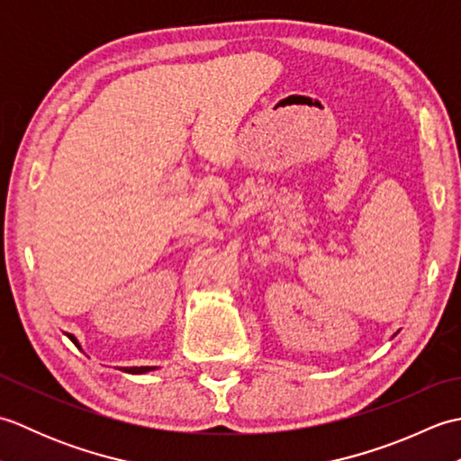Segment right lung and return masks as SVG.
I'll return each instance as SVG.
<instances>
[{
  "mask_svg": "<svg viewBox=\"0 0 461 461\" xmlns=\"http://www.w3.org/2000/svg\"><path fill=\"white\" fill-rule=\"evenodd\" d=\"M68 339H71L77 347H79V342H77V339L73 337V335H67ZM156 366H132V368H122L124 372H131V375H142V372H150V370H154Z\"/></svg>",
  "mask_w": 461,
  "mask_h": 461,
  "instance_id": "obj_1",
  "label": "right lung"
}]
</instances>
